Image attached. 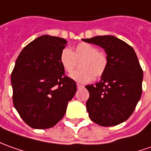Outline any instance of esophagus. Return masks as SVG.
<instances>
[{
	"label": "esophagus",
	"mask_w": 151,
	"mask_h": 151,
	"mask_svg": "<svg viewBox=\"0 0 151 151\" xmlns=\"http://www.w3.org/2000/svg\"><path fill=\"white\" fill-rule=\"evenodd\" d=\"M83 87V85H81V84H79V83H77V88H78V89L82 88Z\"/></svg>",
	"instance_id": "1"
}]
</instances>
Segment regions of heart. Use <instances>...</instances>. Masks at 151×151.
<instances>
[{"label": "heart", "mask_w": 151, "mask_h": 151, "mask_svg": "<svg viewBox=\"0 0 151 151\" xmlns=\"http://www.w3.org/2000/svg\"><path fill=\"white\" fill-rule=\"evenodd\" d=\"M61 65L67 73H71L79 61L80 69L70 74L73 79L81 83H88L93 79H97L104 74L108 59L105 53L98 51L96 46L88 43H80L71 50L64 48L61 51L59 58Z\"/></svg>", "instance_id": "obj_1"}]
</instances>
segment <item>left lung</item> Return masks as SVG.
I'll return each mask as SVG.
<instances>
[{"label":"left lung","mask_w":151,"mask_h":151,"mask_svg":"<svg viewBox=\"0 0 151 151\" xmlns=\"http://www.w3.org/2000/svg\"><path fill=\"white\" fill-rule=\"evenodd\" d=\"M103 48L108 63L101 80L86 86L89 117L97 125L113 127L129 118L142 93L143 71L133 48L111 35L83 39Z\"/></svg>","instance_id":"1"}]
</instances>
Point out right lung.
<instances>
[{
    "label": "right lung",
    "instance_id": "add662e5",
    "mask_svg": "<svg viewBox=\"0 0 151 151\" xmlns=\"http://www.w3.org/2000/svg\"><path fill=\"white\" fill-rule=\"evenodd\" d=\"M67 40L42 35L24 47L11 73L13 104L24 122L35 129L53 127L63 117L77 85L59 60Z\"/></svg>",
    "mask_w": 151,
    "mask_h": 151
}]
</instances>
